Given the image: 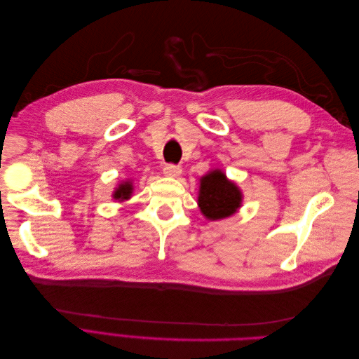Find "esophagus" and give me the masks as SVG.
I'll return each mask as SVG.
<instances>
[{
    "instance_id": "34e87169",
    "label": "esophagus",
    "mask_w": 359,
    "mask_h": 359,
    "mask_svg": "<svg viewBox=\"0 0 359 359\" xmlns=\"http://www.w3.org/2000/svg\"><path fill=\"white\" fill-rule=\"evenodd\" d=\"M163 173H165V175L169 178H178L182 173V169L175 165H166L165 169H163Z\"/></svg>"
}]
</instances>
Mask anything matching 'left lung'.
I'll return each instance as SVG.
<instances>
[{
    "label": "left lung",
    "instance_id": "8db88e82",
    "mask_svg": "<svg viewBox=\"0 0 359 359\" xmlns=\"http://www.w3.org/2000/svg\"><path fill=\"white\" fill-rule=\"evenodd\" d=\"M243 191L222 169H211L199 178L198 205L206 220L232 217L243 206Z\"/></svg>",
    "mask_w": 359,
    "mask_h": 359
}]
</instances>
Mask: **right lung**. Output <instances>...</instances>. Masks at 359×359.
Wrapping results in <instances>:
<instances>
[{"mask_svg": "<svg viewBox=\"0 0 359 359\" xmlns=\"http://www.w3.org/2000/svg\"><path fill=\"white\" fill-rule=\"evenodd\" d=\"M135 186H133V180H123L121 182L116 184V187L112 191V199L116 202H126L130 198L133 196Z\"/></svg>", "mask_w": 359, "mask_h": 359, "instance_id": "obj_1", "label": "right lung"}]
</instances>
